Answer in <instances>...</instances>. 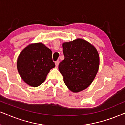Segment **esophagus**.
Listing matches in <instances>:
<instances>
[{
  "label": "esophagus",
  "mask_w": 125,
  "mask_h": 125,
  "mask_svg": "<svg viewBox=\"0 0 125 125\" xmlns=\"http://www.w3.org/2000/svg\"><path fill=\"white\" fill-rule=\"evenodd\" d=\"M55 66H56V67H57L58 66V65H59V61H55Z\"/></svg>",
  "instance_id": "34e87169"
}]
</instances>
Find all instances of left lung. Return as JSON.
<instances>
[{
    "mask_svg": "<svg viewBox=\"0 0 125 125\" xmlns=\"http://www.w3.org/2000/svg\"><path fill=\"white\" fill-rule=\"evenodd\" d=\"M64 59L59 70L70 90L78 93L91 84L99 70V56L97 50L86 40L77 38L62 44Z\"/></svg>",
    "mask_w": 125,
    "mask_h": 125,
    "instance_id": "1",
    "label": "left lung"
}]
</instances>
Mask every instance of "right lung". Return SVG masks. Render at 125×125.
I'll return each mask as SVG.
<instances>
[{
  "label": "right lung",
  "mask_w": 125,
  "mask_h": 125,
  "mask_svg": "<svg viewBox=\"0 0 125 125\" xmlns=\"http://www.w3.org/2000/svg\"><path fill=\"white\" fill-rule=\"evenodd\" d=\"M55 67L52 51L42 43L29 44L21 51L17 59L20 76L32 87H38L44 82L50 70Z\"/></svg>",
  "instance_id": "right-lung-1"
}]
</instances>
